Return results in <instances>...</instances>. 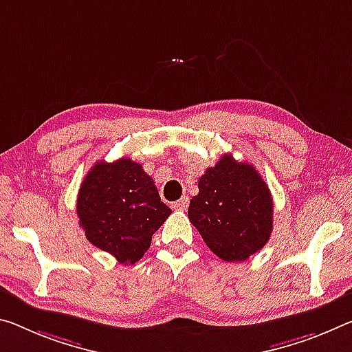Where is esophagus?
Listing matches in <instances>:
<instances>
[{
  "label": "esophagus",
  "instance_id": "1",
  "mask_svg": "<svg viewBox=\"0 0 352 352\" xmlns=\"http://www.w3.org/2000/svg\"><path fill=\"white\" fill-rule=\"evenodd\" d=\"M189 205V197L188 196H183L180 200H177V202L172 204V208L178 210V211H185Z\"/></svg>",
  "mask_w": 352,
  "mask_h": 352
}]
</instances>
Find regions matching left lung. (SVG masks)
Listing matches in <instances>:
<instances>
[{
	"instance_id": "1",
	"label": "left lung",
	"mask_w": 352,
	"mask_h": 352,
	"mask_svg": "<svg viewBox=\"0 0 352 352\" xmlns=\"http://www.w3.org/2000/svg\"><path fill=\"white\" fill-rule=\"evenodd\" d=\"M188 217L221 260L244 261L271 236V191L252 164L224 155L199 178Z\"/></svg>"
}]
</instances>
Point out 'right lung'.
Instances as JSON below:
<instances>
[{"label":"right lung","mask_w":352,"mask_h":352,"mask_svg":"<svg viewBox=\"0 0 352 352\" xmlns=\"http://www.w3.org/2000/svg\"><path fill=\"white\" fill-rule=\"evenodd\" d=\"M172 213L152 177L130 158L98 161L82 180L76 214L89 243L122 265L142 258L153 233Z\"/></svg>","instance_id":"1"}]
</instances>
